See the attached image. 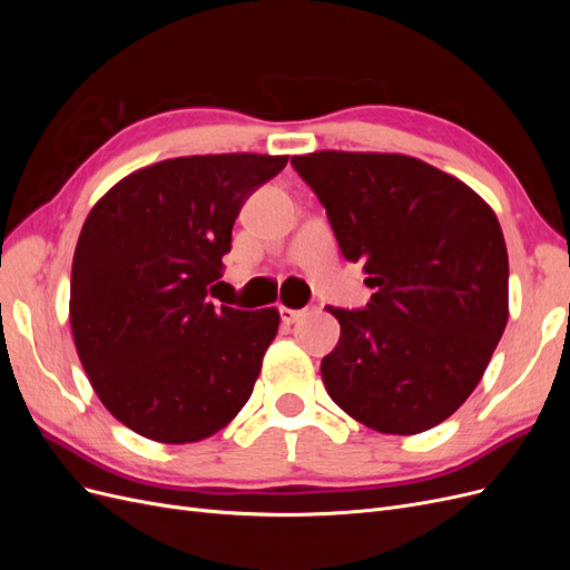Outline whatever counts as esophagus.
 Segmentation results:
<instances>
[{
	"label": "esophagus",
	"instance_id": "34e87169",
	"mask_svg": "<svg viewBox=\"0 0 570 570\" xmlns=\"http://www.w3.org/2000/svg\"><path fill=\"white\" fill-rule=\"evenodd\" d=\"M278 312H281V321H283L285 325H292V323L299 321V318L304 316V312H297V308H289V306H281Z\"/></svg>",
	"mask_w": 570,
	"mask_h": 570
}]
</instances>
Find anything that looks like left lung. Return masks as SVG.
I'll list each match as a JSON object with an SVG mask.
<instances>
[{"label": "left lung", "mask_w": 570, "mask_h": 570, "mask_svg": "<svg viewBox=\"0 0 570 570\" xmlns=\"http://www.w3.org/2000/svg\"><path fill=\"white\" fill-rule=\"evenodd\" d=\"M337 245L375 287L361 312L327 306L337 347L331 400L387 435L435 428L469 400L509 321V254L490 204L406 154L323 149L292 157Z\"/></svg>", "instance_id": "8db88e82"}]
</instances>
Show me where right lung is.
<instances>
[{
    "label": "right lung",
    "instance_id": "add662e5",
    "mask_svg": "<svg viewBox=\"0 0 570 570\" xmlns=\"http://www.w3.org/2000/svg\"><path fill=\"white\" fill-rule=\"evenodd\" d=\"M271 154H204L118 180L80 230L71 331L111 416L154 442L187 444L226 428L249 400L278 333V308H216L245 199L285 168Z\"/></svg>",
    "mask_w": 570,
    "mask_h": 570
}]
</instances>
